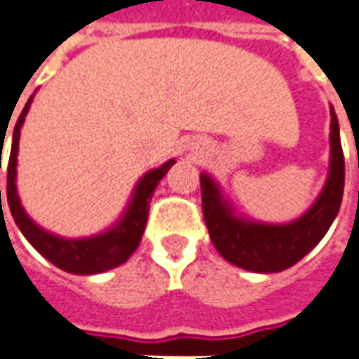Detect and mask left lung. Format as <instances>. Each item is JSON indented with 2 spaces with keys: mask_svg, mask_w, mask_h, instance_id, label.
Segmentation results:
<instances>
[{
  "mask_svg": "<svg viewBox=\"0 0 359 359\" xmlns=\"http://www.w3.org/2000/svg\"><path fill=\"white\" fill-rule=\"evenodd\" d=\"M332 158L323 191L304 215L285 225L247 221L235 215L219 184L207 172L201 175L203 215L215 249L229 263L255 273H277L295 265L323 239L334 223L344 196V150L339 124L332 108Z\"/></svg>",
  "mask_w": 359,
  "mask_h": 359,
  "instance_id": "1",
  "label": "left lung"
}]
</instances>
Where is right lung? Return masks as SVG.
Returning a JSON list of instances; mask_svg holds the SVG:
<instances>
[{"label": "right lung", "instance_id": "1", "mask_svg": "<svg viewBox=\"0 0 359 359\" xmlns=\"http://www.w3.org/2000/svg\"><path fill=\"white\" fill-rule=\"evenodd\" d=\"M34 100V96L27 100L24 106L22 114L15 122L13 128V138H11V150H9L8 161V205L15 225L20 226V231L24 233V237L32 243V247L38 251L39 255L48 259L50 263H54L55 267L64 269L68 273L76 275H94V273L108 271L114 269L118 265H122L124 261L133 255L138 247V243L142 239L147 219H149L150 198L156 189V184L161 182L164 175L168 172V168L175 164V158L164 163L163 166L149 170L142 179L138 180L136 189H134L133 201L128 203V209L124 210V215L120 217L116 225L110 226L108 231L98 233L94 237L86 239H64L57 237L54 233L43 231L38 226L22 207L18 189H15V166H18V147H20V128L24 124L25 114L29 110V104ZM6 138V134H1V140ZM0 168H1V152H0ZM0 209H1V191H0Z\"/></svg>", "mask_w": 359, "mask_h": 359}]
</instances>
